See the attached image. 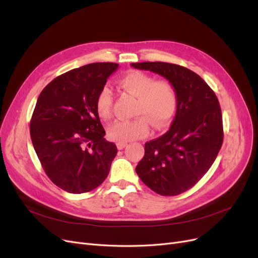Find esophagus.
I'll list each match as a JSON object with an SVG mask.
<instances>
[{
	"mask_svg": "<svg viewBox=\"0 0 258 258\" xmlns=\"http://www.w3.org/2000/svg\"><path fill=\"white\" fill-rule=\"evenodd\" d=\"M127 142H117L116 143V145H117V148H118V150H122V148H124L127 146Z\"/></svg>",
	"mask_w": 258,
	"mask_h": 258,
	"instance_id": "34e87169",
	"label": "esophagus"
}]
</instances>
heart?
<instances>
[{"mask_svg":"<svg viewBox=\"0 0 258 258\" xmlns=\"http://www.w3.org/2000/svg\"><path fill=\"white\" fill-rule=\"evenodd\" d=\"M119 86L138 98L136 115L132 120H116L107 128V136L117 142H130L146 137L151 131V122L161 128L171 119L176 108V93L168 81H155L153 76L140 71H131L119 80ZM113 91L104 86L99 91L96 110L102 119L112 116Z\"/></svg>","mask_w":258,"mask_h":258,"instance_id":"b5f03b06","label":"heart"}]
</instances>
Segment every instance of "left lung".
<instances>
[{"label":"left lung","instance_id":"1","mask_svg":"<svg viewBox=\"0 0 258 258\" xmlns=\"http://www.w3.org/2000/svg\"><path fill=\"white\" fill-rule=\"evenodd\" d=\"M131 67L165 77L176 93V113L170 129L146 142L138 163L141 181L161 196H176L196 184L212 166L223 144V118L214 91L195 72L167 62Z\"/></svg>","mask_w":258,"mask_h":258}]
</instances>
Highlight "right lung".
<instances>
[{
	"label": "right lung",
	"instance_id": "add662e5",
	"mask_svg": "<svg viewBox=\"0 0 258 258\" xmlns=\"http://www.w3.org/2000/svg\"><path fill=\"white\" fill-rule=\"evenodd\" d=\"M118 64L97 62L51 81L38 96L30 122L32 144L50 181L68 192L102 184L117 154L96 110L101 88Z\"/></svg>",
	"mask_w": 258,
	"mask_h": 258
}]
</instances>
